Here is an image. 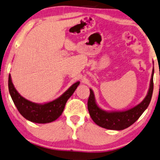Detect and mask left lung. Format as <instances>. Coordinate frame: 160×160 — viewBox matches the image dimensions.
Returning <instances> with one entry per match:
<instances>
[{
    "mask_svg": "<svg viewBox=\"0 0 160 160\" xmlns=\"http://www.w3.org/2000/svg\"><path fill=\"white\" fill-rule=\"evenodd\" d=\"M154 68L150 80L149 88L147 96L135 107L122 111H106L100 108L96 102L95 97L92 89L88 99V110L92 119L97 126L110 130L120 131L131 126L146 110L151 101L153 93Z\"/></svg>",
    "mask_w": 160,
    "mask_h": 160,
    "instance_id": "left-lung-1",
    "label": "left lung"
}]
</instances>
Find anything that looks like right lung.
<instances>
[{"label": "right lung", "mask_w": 160, "mask_h": 160, "mask_svg": "<svg viewBox=\"0 0 160 160\" xmlns=\"http://www.w3.org/2000/svg\"><path fill=\"white\" fill-rule=\"evenodd\" d=\"M79 84L80 82L74 83L62 95L54 100L39 104L32 102L19 94L13 84L11 75L8 76L9 93L18 112L24 118L36 123H48L58 118L63 113L67 100Z\"/></svg>", "instance_id": "add662e5"}]
</instances>
